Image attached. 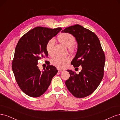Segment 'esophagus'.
Wrapping results in <instances>:
<instances>
[{"mask_svg": "<svg viewBox=\"0 0 120 120\" xmlns=\"http://www.w3.org/2000/svg\"><path fill=\"white\" fill-rule=\"evenodd\" d=\"M58 71H64V70H62V69H58Z\"/></svg>", "mask_w": 120, "mask_h": 120, "instance_id": "34e87169", "label": "esophagus"}]
</instances>
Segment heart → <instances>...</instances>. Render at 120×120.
Wrapping results in <instances>:
<instances>
[{
  "label": "heart",
  "instance_id": "b5f03b06",
  "mask_svg": "<svg viewBox=\"0 0 120 120\" xmlns=\"http://www.w3.org/2000/svg\"><path fill=\"white\" fill-rule=\"evenodd\" d=\"M59 41L63 45L69 49L70 52H72L75 49L74 45L75 43V38L72 34L68 33H63L57 37ZM54 45V40L50 39L46 42L45 49L49 55L52 54L53 48ZM70 60L68 57L56 56L52 60L51 63L53 66L59 68H64L70 62Z\"/></svg>",
  "mask_w": 120,
  "mask_h": 120
}]
</instances>
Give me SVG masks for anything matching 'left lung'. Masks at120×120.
Masks as SVG:
<instances>
[{
  "label": "left lung",
  "instance_id": "1",
  "mask_svg": "<svg viewBox=\"0 0 120 120\" xmlns=\"http://www.w3.org/2000/svg\"><path fill=\"white\" fill-rule=\"evenodd\" d=\"M61 32L75 38L78 49L71 64L75 68H82L78 74L67 70L70 77L65 83L75 97L88 96L99 86L104 76L105 56L99 39L94 32L79 24L67 27Z\"/></svg>",
  "mask_w": 120,
  "mask_h": 120
}]
</instances>
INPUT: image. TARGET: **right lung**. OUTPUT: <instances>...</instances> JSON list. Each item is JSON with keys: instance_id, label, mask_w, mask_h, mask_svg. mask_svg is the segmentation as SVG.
Masks as SVG:
<instances>
[{"instance_id": "add662e5", "label": "right lung", "mask_w": 120, "mask_h": 120, "mask_svg": "<svg viewBox=\"0 0 120 120\" xmlns=\"http://www.w3.org/2000/svg\"><path fill=\"white\" fill-rule=\"evenodd\" d=\"M62 30L37 27L23 35L18 42L14 52L12 69L20 89L26 95L38 97L44 94L58 71L48 65L40 71L38 60L48 57L46 42Z\"/></svg>"}]
</instances>
